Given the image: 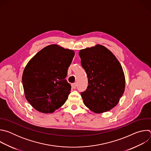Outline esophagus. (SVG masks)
<instances>
[{
    "mask_svg": "<svg viewBox=\"0 0 151 151\" xmlns=\"http://www.w3.org/2000/svg\"><path fill=\"white\" fill-rule=\"evenodd\" d=\"M76 83H72V88L75 89V88H76Z\"/></svg>",
    "mask_w": 151,
    "mask_h": 151,
    "instance_id": "34e87169",
    "label": "esophagus"
}]
</instances>
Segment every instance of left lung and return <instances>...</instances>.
Instances as JSON below:
<instances>
[{
    "instance_id": "1",
    "label": "left lung",
    "mask_w": 151,
    "mask_h": 151,
    "mask_svg": "<svg viewBox=\"0 0 151 151\" xmlns=\"http://www.w3.org/2000/svg\"><path fill=\"white\" fill-rule=\"evenodd\" d=\"M79 55L88 82L87 90L81 93L84 104L97 114L111 110L125 90V76L120 63L101 45L81 50Z\"/></svg>"
}]
</instances>
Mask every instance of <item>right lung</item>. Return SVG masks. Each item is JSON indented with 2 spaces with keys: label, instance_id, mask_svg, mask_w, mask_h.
Returning a JSON list of instances; mask_svg holds the SVG:
<instances>
[{
  "label": "right lung",
  "instance_id": "right-lung-1",
  "mask_svg": "<svg viewBox=\"0 0 151 151\" xmlns=\"http://www.w3.org/2000/svg\"><path fill=\"white\" fill-rule=\"evenodd\" d=\"M74 55L73 50L52 44L39 51L27 64L23 86L26 99L36 111L52 113L66 102L71 85L65 78Z\"/></svg>",
  "mask_w": 151,
  "mask_h": 151
}]
</instances>
